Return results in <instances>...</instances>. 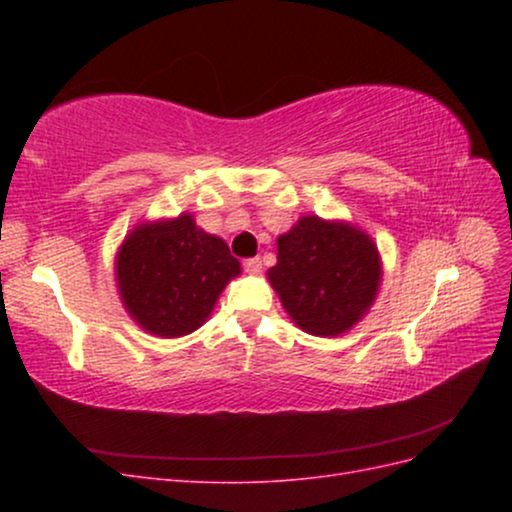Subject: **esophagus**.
Masks as SVG:
<instances>
[{
  "instance_id": "esophagus-1",
  "label": "esophagus",
  "mask_w": 512,
  "mask_h": 512,
  "mask_svg": "<svg viewBox=\"0 0 512 512\" xmlns=\"http://www.w3.org/2000/svg\"><path fill=\"white\" fill-rule=\"evenodd\" d=\"M243 267H245L247 273L256 275V273L262 271V260H260V258H247V260L243 262Z\"/></svg>"
}]
</instances>
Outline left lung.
<instances>
[{
    "label": "left lung",
    "mask_w": 512,
    "mask_h": 512,
    "mask_svg": "<svg viewBox=\"0 0 512 512\" xmlns=\"http://www.w3.org/2000/svg\"><path fill=\"white\" fill-rule=\"evenodd\" d=\"M267 277L299 329L337 337L374 305L382 258L374 239L352 222L303 215L277 237V265Z\"/></svg>",
    "instance_id": "obj_1"
}]
</instances>
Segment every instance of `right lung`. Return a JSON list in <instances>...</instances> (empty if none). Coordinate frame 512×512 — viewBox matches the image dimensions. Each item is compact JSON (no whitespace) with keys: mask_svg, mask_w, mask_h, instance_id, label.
Returning <instances> with one entry per match:
<instances>
[{"mask_svg":"<svg viewBox=\"0 0 512 512\" xmlns=\"http://www.w3.org/2000/svg\"><path fill=\"white\" fill-rule=\"evenodd\" d=\"M237 275L226 241L196 226L192 213L136 224L115 254L123 307L143 331L166 339L203 327Z\"/></svg>","mask_w":512,"mask_h":512,"instance_id":"right-lung-1","label":"right lung"}]
</instances>
